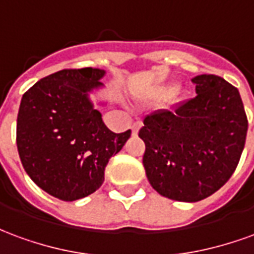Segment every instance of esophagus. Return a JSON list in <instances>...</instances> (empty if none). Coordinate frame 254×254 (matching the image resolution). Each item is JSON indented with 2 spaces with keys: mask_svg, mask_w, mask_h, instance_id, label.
I'll return each mask as SVG.
<instances>
[{
  "mask_svg": "<svg viewBox=\"0 0 254 254\" xmlns=\"http://www.w3.org/2000/svg\"><path fill=\"white\" fill-rule=\"evenodd\" d=\"M143 127V124H141V122H140V121L134 122V124H133V125H132L133 134H137L138 129H140V127Z\"/></svg>",
  "mask_w": 254,
  "mask_h": 254,
  "instance_id": "1",
  "label": "esophagus"
}]
</instances>
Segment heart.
I'll return each mask as SVG.
<instances>
[{
  "mask_svg": "<svg viewBox=\"0 0 254 254\" xmlns=\"http://www.w3.org/2000/svg\"><path fill=\"white\" fill-rule=\"evenodd\" d=\"M176 89H177L176 84H171V85H167V87H162V88L158 91V95H160V96H169V95L173 94Z\"/></svg>",
  "mask_w": 254,
  "mask_h": 254,
  "instance_id": "1",
  "label": "heart"
}]
</instances>
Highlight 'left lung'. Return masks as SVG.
<instances>
[{"mask_svg":"<svg viewBox=\"0 0 254 254\" xmlns=\"http://www.w3.org/2000/svg\"><path fill=\"white\" fill-rule=\"evenodd\" d=\"M197 96L174 111L144 118L143 165L162 196L196 202L213 194L233 176L245 145L248 120L238 89L215 74L191 78Z\"/></svg>","mask_w":254,"mask_h":254,"instance_id":"1","label":"left lung"}]
</instances>
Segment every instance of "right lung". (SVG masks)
I'll list each match as a JSON object with an SVG mask.
<instances>
[{"mask_svg": "<svg viewBox=\"0 0 254 254\" xmlns=\"http://www.w3.org/2000/svg\"><path fill=\"white\" fill-rule=\"evenodd\" d=\"M105 76L98 67L64 69L41 78L21 98L16 130L20 160L42 190L64 201L99 189L109 159L132 133L111 132L91 100L105 88Z\"/></svg>", "mask_w": 254, "mask_h": 254, "instance_id": "right-lung-1", "label": "right lung"}]
</instances>
